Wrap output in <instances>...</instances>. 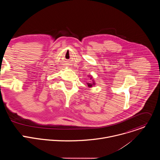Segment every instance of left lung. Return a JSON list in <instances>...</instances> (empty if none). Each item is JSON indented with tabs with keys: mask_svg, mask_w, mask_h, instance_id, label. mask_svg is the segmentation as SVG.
<instances>
[{
	"mask_svg": "<svg viewBox=\"0 0 160 160\" xmlns=\"http://www.w3.org/2000/svg\"><path fill=\"white\" fill-rule=\"evenodd\" d=\"M88 77L91 80V82H87L86 83L87 84V85H88V87L89 88H91V87H92L93 86H94L96 85V82H95V81H94V78H93L92 75H88Z\"/></svg>",
	"mask_w": 160,
	"mask_h": 160,
	"instance_id": "1",
	"label": "left lung"
}]
</instances>
